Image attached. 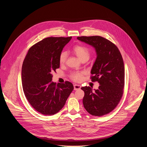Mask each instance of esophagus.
<instances>
[{
    "label": "esophagus",
    "instance_id": "34e87169",
    "mask_svg": "<svg viewBox=\"0 0 147 147\" xmlns=\"http://www.w3.org/2000/svg\"><path fill=\"white\" fill-rule=\"evenodd\" d=\"M80 88H81V86L80 85H78V84H74V90L75 91L80 90Z\"/></svg>",
    "mask_w": 147,
    "mask_h": 147
}]
</instances>
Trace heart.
<instances>
[{
	"instance_id": "b5f03b06",
	"label": "heart",
	"mask_w": 147,
	"mask_h": 147,
	"mask_svg": "<svg viewBox=\"0 0 147 147\" xmlns=\"http://www.w3.org/2000/svg\"><path fill=\"white\" fill-rule=\"evenodd\" d=\"M73 53L82 61H87L90 57V50L84 46L76 45L73 48ZM67 58V54L66 52H62L59 56L60 63L63 65L66 63ZM84 73L83 71H77L71 74V78L75 81H80L82 80Z\"/></svg>"
}]
</instances>
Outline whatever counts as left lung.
<instances>
[{
    "label": "left lung",
    "mask_w": 147,
    "mask_h": 147,
    "mask_svg": "<svg viewBox=\"0 0 147 147\" xmlns=\"http://www.w3.org/2000/svg\"><path fill=\"white\" fill-rule=\"evenodd\" d=\"M77 39L92 46L96 58L91 70L92 81H98V90L83 87V105L91 115L101 116L112 112L118 105L123 93L124 66L117 47L100 36H78Z\"/></svg>",
    "instance_id": "obj_1"
}]
</instances>
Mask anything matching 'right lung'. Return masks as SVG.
<instances>
[{"instance_id":"1","label":"right lung","mask_w":147,"mask_h":147,"mask_svg":"<svg viewBox=\"0 0 147 147\" xmlns=\"http://www.w3.org/2000/svg\"><path fill=\"white\" fill-rule=\"evenodd\" d=\"M70 37H48L30 48L22 70L23 89L31 105L39 113L53 115L64 107L74 89L72 83L52 81L59 68V56Z\"/></svg>"}]
</instances>
